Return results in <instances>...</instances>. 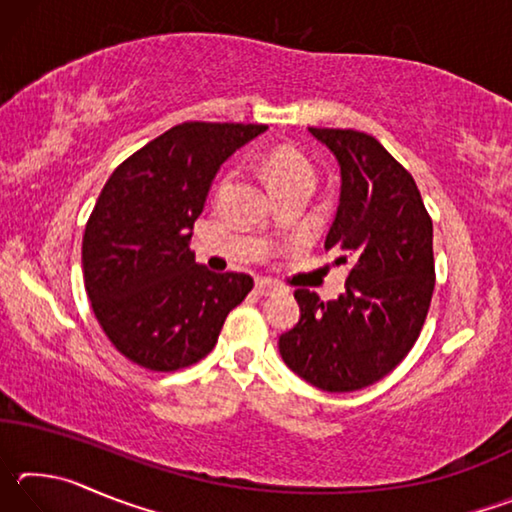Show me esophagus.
Instances as JSON below:
<instances>
[{"label":"esophagus","mask_w":512,"mask_h":512,"mask_svg":"<svg viewBox=\"0 0 512 512\" xmlns=\"http://www.w3.org/2000/svg\"><path fill=\"white\" fill-rule=\"evenodd\" d=\"M255 291L259 293V296H275V293H280L282 289L275 287V284L268 282V280H257L255 282Z\"/></svg>","instance_id":"34e87169"}]
</instances>
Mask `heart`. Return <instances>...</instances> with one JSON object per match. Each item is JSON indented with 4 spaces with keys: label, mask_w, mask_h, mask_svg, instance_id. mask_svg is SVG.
Masks as SVG:
<instances>
[{
    "label": "heart",
    "mask_w": 512,
    "mask_h": 512,
    "mask_svg": "<svg viewBox=\"0 0 512 512\" xmlns=\"http://www.w3.org/2000/svg\"><path fill=\"white\" fill-rule=\"evenodd\" d=\"M262 169L271 189L280 185H291V183L314 185L316 180L311 162L305 158V155H300L298 151H291V149H275L268 153Z\"/></svg>",
    "instance_id": "obj_1"
}]
</instances>
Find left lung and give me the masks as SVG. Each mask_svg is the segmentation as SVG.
<instances>
[{
    "mask_svg": "<svg viewBox=\"0 0 512 512\" xmlns=\"http://www.w3.org/2000/svg\"><path fill=\"white\" fill-rule=\"evenodd\" d=\"M309 133L341 167L325 250L352 268L336 300L296 289L300 320L277 345L311 386L350 393L386 377L418 341L436 284L433 225L413 176L375 137L350 128Z\"/></svg>",
    "mask_w": 512,
    "mask_h": 512,
    "instance_id": "1",
    "label": "left lung"
}]
</instances>
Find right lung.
Masks as SVG:
<instances>
[{
	"label": "right lung",
	"mask_w": 512,
	"mask_h": 512,
	"mask_svg": "<svg viewBox=\"0 0 512 512\" xmlns=\"http://www.w3.org/2000/svg\"><path fill=\"white\" fill-rule=\"evenodd\" d=\"M264 124L185 121L112 171L83 235L94 316L126 359L149 370L192 366L253 289L244 273H212L189 250L221 164Z\"/></svg>",
	"instance_id": "1"
}]
</instances>
